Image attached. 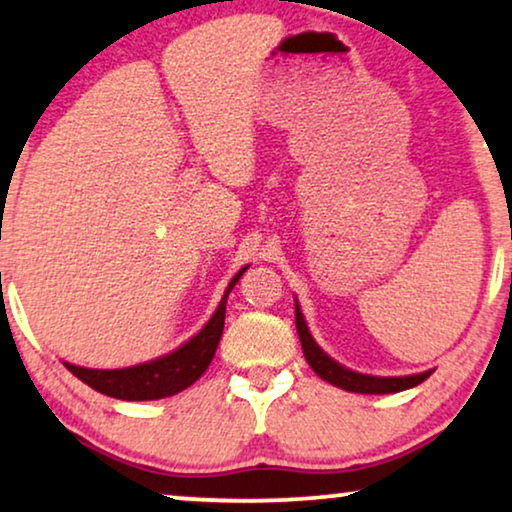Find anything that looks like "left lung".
<instances>
[{"label": "left lung", "instance_id": "obj_1", "mask_svg": "<svg viewBox=\"0 0 512 512\" xmlns=\"http://www.w3.org/2000/svg\"><path fill=\"white\" fill-rule=\"evenodd\" d=\"M296 328L300 345H303V354L310 368L317 373L321 380L331 382L333 387H340L345 391H354V394H396V391L417 387L422 384L426 377L431 375V370L417 375H403V377H375V375H363L356 373V370H349L342 366V363L333 361L324 349H321L317 342H314L310 328L305 324L303 312H300V305L296 300Z\"/></svg>", "mask_w": 512, "mask_h": 512}]
</instances>
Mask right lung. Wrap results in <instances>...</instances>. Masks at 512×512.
Segmentation results:
<instances>
[{
  "label": "right lung",
  "mask_w": 512,
  "mask_h": 512,
  "mask_svg": "<svg viewBox=\"0 0 512 512\" xmlns=\"http://www.w3.org/2000/svg\"><path fill=\"white\" fill-rule=\"evenodd\" d=\"M249 265L237 272L230 279L226 293H223L219 307L212 314V319L200 328L198 335L184 342L174 352L160 356L156 361L139 363V366L130 368H116V370H100V368H81L74 363H65L69 373L86 382L88 387L100 391L104 396L121 398V401H158V398H167L179 394L186 387L198 380V377L209 368L214 359L216 347H219L223 321H226V303L228 293L233 286L240 282Z\"/></svg>",
  "instance_id": "1"
}]
</instances>
